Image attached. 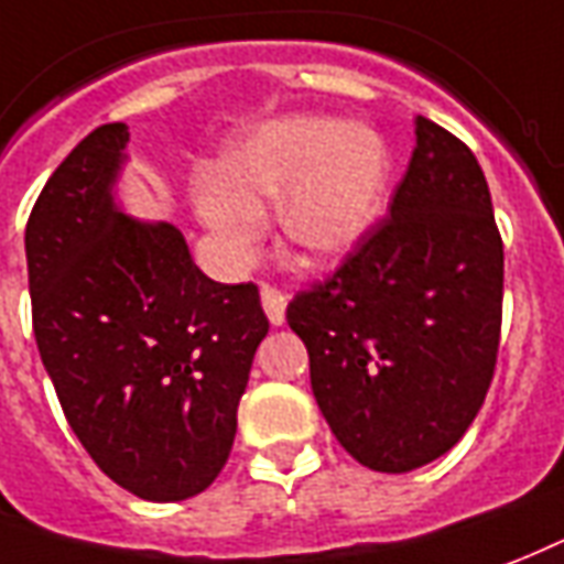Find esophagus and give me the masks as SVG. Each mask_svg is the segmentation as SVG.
<instances>
[{
	"mask_svg": "<svg viewBox=\"0 0 564 564\" xmlns=\"http://www.w3.org/2000/svg\"><path fill=\"white\" fill-rule=\"evenodd\" d=\"M261 306H264L267 318L273 327L285 322V306H288V297L273 285H261Z\"/></svg>",
	"mask_w": 564,
	"mask_h": 564,
	"instance_id": "esophagus-1",
	"label": "esophagus"
}]
</instances>
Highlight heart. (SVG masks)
I'll use <instances>...</instances> for the list:
<instances>
[{
    "mask_svg": "<svg viewBox=\"0 0 564 564\" xmlns=\"http://www.w3.org/2000/svg\"><path fill=\"white\" fill-rule=\"evenodd\" d=\"M390 183V152L376 131L345 119L264 122L234 141L195 192L200 221L234 254L264 231V209L282 200V234L310 261L351 252L376 225Z\"/></svg>",
    "mask_w": 564,
    "mask_h": 564,
    "instance_id": "b5f03b06",
    "label": "heart"
}]
</instances>
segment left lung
I'll return each instance as SVG.
<instances>
[{"label":"left lung","mask_w":564,"mask_h":564,"mask_svg":"<svg viewBox=\"0 0 564 564\" xmlns=\"http://www.w3.org/2000/svg\"><path fill=\"white\" fill-rule=\"evenodd\" d=\"M393 192L343 267L288 303L339 445L402 475L466 435L490 390L505 252L475 152L426 117Z\"/></svg>","instance_id":"8db88e82"}]
</instances>
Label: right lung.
Returning a JSON list of instances; mask_svg holds the SVG:
<instances>
[{
  "label": "right lung",
  "mask_w": 564,
  "mask_h": 564,
  "mask_svg": "<svg viewBox=\"0 0 564 564\" xmlns=\"http://www.w3.org/2000/svg\"><path fill=\"white\" fill-rule=\"evenodd\" d=\"M129 126L89 131L26 225L32 330L68 426L122 490L183 501L219 478L254 348L252 282L204 276L183 234L117 207Z\"/></svg>",
  "instance_id": "add662e5"
}]
</instances>
